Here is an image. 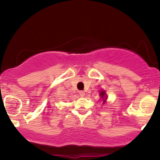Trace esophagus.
Returning <instances> with one entry per match:
<instances>
[{
  "mask_svg": "<svg viewBox=\"0 0 160 160\" xmlns=\"http://www.w3.org/2000/svg\"><path fill=\"white\" fill-rule=\"evenodd\" d=\"M79 95H80V97H83L85 95V92L83 91H80L79 92Z\"/></svg>",
  "mask_w": 160,
  "mask_h": 160,
  "instance_id": "34e87169",
  "label": "esophagus"
}]
</instances>
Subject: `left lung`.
I'll return each instance as SVG.
<instances>
[{
  "label": "left lung",
  "instance_id": "obj_1",
  "mask_svg": "<svg viewBox=\"0 0 160 160\" xmlns=\"http://www.w3.org/2000/svg\"><path fill=\"white\" fill-rule=\"evenodd\" d=\"M100 96H101V98H102V100H103V103H105L106 100H107V95H106L105 92H104V90L101 91L100 92Z\"/></svg>",
  "mask_w": 160,
  "mask_h": 160
}]
</instances>
